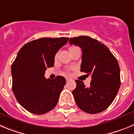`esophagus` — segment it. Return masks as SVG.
I'll use <instances>...</instances> for the list:
<instances>
[{
	"instance_id": "1",
	"label": "esophagus",
	"mask_w": 134,
	"mask_h": 134,
	"mask_svg": "<svg viewBox=\"0 0 134 134\" xmlns=\"http://www.w3.org/2000/svg\"><path fill=\"white\" fill-rule=\"evenodd\" d=\"M66 80L67 82H68V81H71V80H72L71 78H70V77H66Z\"/></svg>"
}]
</instances>
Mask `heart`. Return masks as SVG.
<instances>
[{"label":"heart","instance_id":"heart-1","mask_svg":"<svg viewBox=\"0 0 134 134\" xmlns=\"http://www.w3.org/2000/svg\"><path fill=\"white\" fill-rule=\"evenodd\" d=\"M79 49V48H78V47H70L69 48V49H68L70 54H72V53H73L74 51H76V49Z\"/></svg>","mask_w":134,"mask_h":134}]
</instances>
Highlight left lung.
I'll return each mask as SVG.
<instances>
[{"instance_id": "left-lung-1", "label": "left lung", "mask_w": 134, "mask_h": 134, "mask_svg": "<svg viewBox=\"0 0 134 134\" xmlns=\"http://www.w3.org/2000/svg\"><path fill=\"white\" fill-rule=\"evenodd\" d=\"M70 44L81 47L82 62L80 71L91 76L90 87L76 80L73 90L77 107L89 114L106 110L117 95L120 86V70L116 58L107 46L88 36L70 38Z\"/></svg>"}]
</instances>
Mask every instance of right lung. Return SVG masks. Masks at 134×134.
I'll return each instance as SVG.
<instances>
[{
    "instance_id": "add662e5",
    "label": "right lung",
    "mask_w": 134,
    "mask_h": 134,
    "mask_svg": "<svg viewBox=\"0 0 134 134\" xmlns=\"http://www.w3.org/2000/svg\"><path fill=\"white\" fill-rule=\"evenodd\" d=\"M69 38L43 37L24 44L12 64V91L30 113L43 114L54 109L66 84L64 77L47 79V68L54 66V57Z\"/></svg>"
}]
</instances>
